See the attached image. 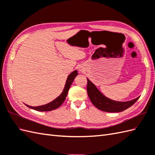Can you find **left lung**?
<instances>
[{
    "label": "left lung",
    "mask_w": 155,
    "mask_h": 155,
    "mask_svg": "<svg viewBox=\"0 0 155 155\" xmlns=\"http://www.w3.org/2000/svg\"><path fill=\"white\" fill-rule=\"evenodd\" d=\"M87 93L92 103L97 108L106 112H121L134 105L139 98V96L127 102L114 101L103 95L88 78H87Z\"/></svg>",
    "instance_id": "obj_1"
}]
</instances>
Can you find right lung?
Returning a JSON list of instances; mask_svg holds the SVG:
<instances>
[{
	"instance_id": "obj_1",
	"label": "right lung",
	"mask_w": 155,
	"mask_h": 155,
	"mask_svg": "<svg viewBox=\"0 0 155 155\" xmlns=\"http://www.w3.org/2000/svg\"><path fill=\"white\" fill-rule=\"evenodd\" d=\"M77 75H78L77 71H74L73 72H72V73L67 77L66 83H65V85H64L63 92L61 93V95H59L58 97H57L56 99L53 100L52 102L47 104H45V105L36 106V107L28 106L27 104H25V105L28 106V107H30V108H31L39 111H51V110L58 108L59 106L62 105V104L64 102V100H65L67 93L69 92V90L70 88V86L71 84L73 83L74 79L77 76Z\"/></svg>"
}]
</instances>
